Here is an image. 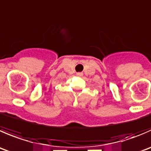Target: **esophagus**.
Returning a JSON list of instances; mask_svg holds the SVG:
<instances>
[{
	"label": "esophagus",
	"mask_w": 151,
	"mask_h": 151,
	"mask_svg": "<svg viewBox=\"0 0 151 151\" xmlns=\"http://www.w3.org/2000/svg\"><path fill=\"white\" fill-rule=\"evenodd\" d=\"M77 76H79V77H81V76H83V74L82 72H78L77 74Z\"/></svg>",
	"instance_id": "esophagus-1"
}]
</instances>
